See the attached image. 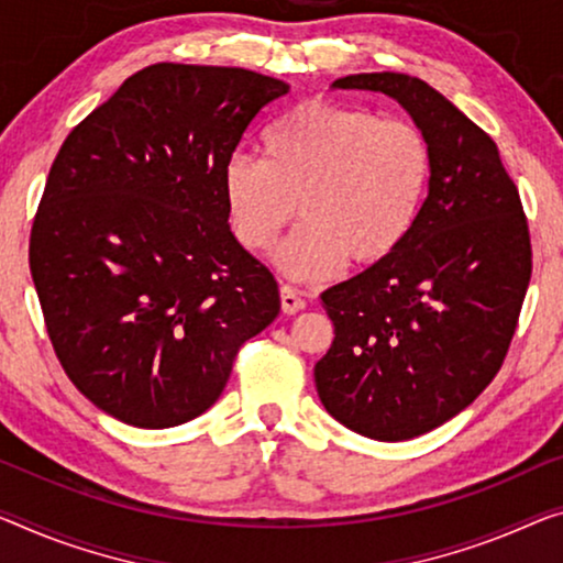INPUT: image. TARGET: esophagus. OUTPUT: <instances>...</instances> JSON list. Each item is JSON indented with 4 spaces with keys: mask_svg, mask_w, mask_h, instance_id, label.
<instances>
[{
    "mask_svg": "<svg viewBox=\"0 0 563 563\" xmlns=\"http://www.w3.org/2000/svg\"><path fill=\"white\" fill-rule=\"evenodd\" d=\"M279 294H282V311H284V314H297V311L307 307V301H305V297H301V291L297 287H289V284H284Z\"/></svg>",
    "mask_w": 563,
    "mask_h": 563,
    "instance_id": "obj_1",
    "label": "esophagus"
}]
</instances>
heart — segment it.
Instances as JSON below:
<instances>
[{
	"label": "heart",
	"mask_w": 563,
	"mask_h": 563,
	"mask_svg": "<svg viewBox=\"0 0 563 563\" xmlns=\"http://www.w3.org/2000/svg\"><path fill=\"white\" fill-rule=\"evenodd\" d=\"M262 153L264 161L246 153L227 161L223 203L249 252H266L299 216L297 231L274 254L297 282L397 252L418 221L432 170L418 125L336 102L289 110L264 133Z\"/></svg>",
	"instance_id": "heart-1"
}]
</instances>
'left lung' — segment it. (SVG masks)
<instances>
[{
    "label": "left lung",
    "instance_id": "obj_1",
    "mask_svg": "<svg viewBox=\"0 0 563 563\" xmlns=\"http://www.w3.org/2000/svg\"><path fill=\"white\" fill-rule=\"evenodd\" d=\"M332 88L390 95L432 155L400 249L322 291L334 342L314 365L319 400L344 428L395 443L455 418L504 365L531 279L529 221L493 137L428 82L362 73Z\"/></svg>",
    "mask_w": 563,
    "mask_h": 563
}]
</instances>
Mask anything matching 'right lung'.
Returning <instances> with one entry per match:
<instances>
[{
	"instance_id": "obj_1",
	"label": "right lung",
	"mask_w": 563,
	"mask_h": 563,
	"mask_svg": "<svg viewBox=\"0 0 563 563\" xmlns=\"http://www.w3.org/2000/svg\"><path fill=\"white\" fill-rule=\"evenodd\" d=\"M289 92L244 67L158 63L65 137L30 233V272L59 365L135 428L206 412L241 344L279 314L274 274L229 227L221 173Z\"/></svg>"
}]
</instances>
